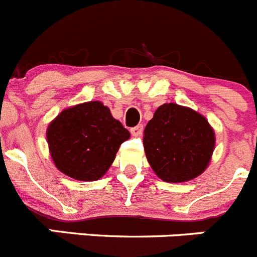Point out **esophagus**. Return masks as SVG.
<instances>
[{"mask_svg":"<svg viewBox=\"0 0 257 257\" xmlns=\"http://www.w3.org/2000/svg\"><path fill=\"white\" fill-rule=\"evenodd\" d=\"M143 130H144L143 124H138V126H135L131 128V134H133L134 136H139L141 133H143Z\"/></svg>","mask_w":257,"mask_h":257,"instance_id":"34e87169","label":"esophagus"}]
</instances>
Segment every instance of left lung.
<instances>
[{
  "instance_id": "obj_1",
  "label": "left lung",
  "mask_w": 257,
  "mask_h": 257,
  "mask_svg": "<svg viewBox=\"0 0 257 257\" xmlns=\"http://www.w3.org/2000/svg\"><path fill=\"white\" fill-rule=\"evenodd\" d=\"M214 144V131L206 117L177 103L159 107L144 131L146 159L168 183L188 182L202 174Z\"/></svg>"
}]
</instances>
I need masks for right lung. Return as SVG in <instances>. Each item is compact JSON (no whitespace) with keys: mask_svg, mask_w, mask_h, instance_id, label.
<instances>
[{"mask_svg":"<svg viewBox=\"0 0 257 257\" xmlns=\"http://www.w3.org/2000/svg\"><path fill=\"white\" fill-rule=\"evenodd\" d=\"M130 133L99 101L69 107L49 123L46 140L55 167L82 182L98 180Z\"/></svg>","mask_w":257,"mask_h":257,"instance_id":"obj_1","label":"right lung"}]
</instances>
